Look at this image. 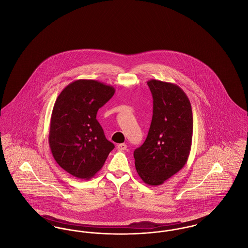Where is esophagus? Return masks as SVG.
Masks as SVG:
<instances>
[{
  "label": "esophagus",
  "mask_w": 248,
  "mask_h": 248,
  "mask_svg": "<svg viewBox=\"0 0 248 248\" xmlns=\"http://www.w3.org/2000/svg\"><path fill=\"white\" fill-rule=\"evenodd\" d=\"M126 148H127V146L124 143H121V144H119L118 146H117V150L118 151H125Z\"/></svg>",
  "instance_id": "1"
}]
</instances>
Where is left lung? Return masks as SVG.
<instances>
[{"instance_id": "left-lung-1", "label": "left lung", "mask_w": 248, "mask_h": 248, "mask_svg": "<svg viewBox=\"0 0 248 248\" xmlns=\"http://www.w3.org/2000/svg\"><path fill=\"white\" fill-rule=\"evenodd\" d=\"M154 98L148 137L135 150L137 172L151 186L162 185L186 165L191 148L193 119L189 98L177 84L147 82Z\"/></svg>"}]
</instances>
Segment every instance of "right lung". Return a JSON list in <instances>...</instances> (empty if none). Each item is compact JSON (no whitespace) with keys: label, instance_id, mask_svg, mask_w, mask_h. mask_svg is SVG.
Listing matches in <instances>:
<instances>
[{"label":"right lung","instance_id":"1","mask_svg":"<svg viewBox=\"0 0 248 248\" xmlns=\"http://www.w3.org/2000/svg\"><path fill=\"white\" fill-rule=\"evenodd\" d=\"M114 93L111 85L81 79L68 84L58 96L48 141L56 162L71 176L94 177L114 149L95 119L98 108Z\"/></svg>","mask_w":248,"mask_h":248}]
</instances>
